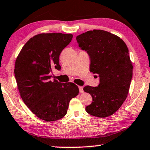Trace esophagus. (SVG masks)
<instances>
[{
  "label": "esophagus",
  "instance_id": "34e87169",
  "mask_svg": "<svg viewBox=\"0 0 150 150\" xmlns=\"http://www.w3.org/2000/svg\"><path fill=\"white\" fill-rule=\"evenodd\" d=\"M79 91L80 93H83V87L82 86H79Z\"/></svg>",
  "mask_w": 150,
  "mask_h": 150
}]
</instances>
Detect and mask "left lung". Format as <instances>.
<instances>
[{
    "label": "left lung",
    "instance_id": "obj_1",
    "mask_svg": "<svg viewBox=\"0 0 150 150\" xmlns=\"http://www.w3.org/2000/svg\"><path fill=\"white\" fill-rule=\"evenodd\" d=\"M76 39L89 54L90 71L99 77L98 86L83 88L93 99L85 110L95 117H109L120 108L129 92L133 75L129 50L120 37L103 30H89Z\"/></svg>",
    "mask_w": 150,
    "mask_h": 150
}]
</instances>
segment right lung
Segmentation results:
<instances>
[{
	"label": "right lung",
	"mask_w": 150,
	"mask_h": 150,
	"mask_svg": "<svg viewBox=\"0 0 150 150\" xmlns=\"http://www.w3.org/2000/svg\"><path fill=\"white\" fill-rule=\"evenodd\" d=\"M72 34L41 33L24 45L15 61V77L21 98L33 114L47 122L63 118L70 100L79 94L73 83L51 80L52 68L60 69L59 55Z\"/></svg>",
	"instance_id": "right-lung-1"
}]
</instances>
